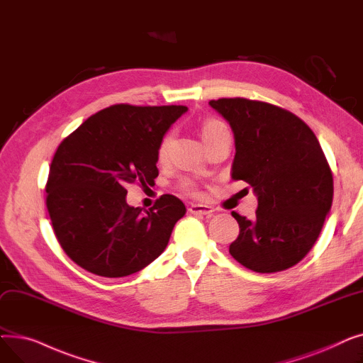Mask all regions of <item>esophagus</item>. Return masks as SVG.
I'll list each match as a JSON object with an SVG mask.
<instances>
[{
	"label": "esophagus",
	"instance_id": "34e87169",
	"mask_svg": "<svg viewBox=\"0 0 363 363\" xmlns=\"http://www.w3.org/2000/svg\"><path fill=\"white\" fill-rule=\"evenodd\" d=\"M188 212L191 215L196 216H212L213 213V208L211 206H206V204H191L188 207Z\"/></svg>",
	"mask_w": 363,
	"mask_h": 363
}]
</instances>
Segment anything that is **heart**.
Here are the masks:
<instances>
[{"label":"heart","mask_w":363,"mask_h":363,"mask_svg":"<svg viewBox=\"0 0 363 363\" xmlns=\"http://www.w3.org/2000/svg\"><path fill=\"white\" fill-rule=\"evenodd\" d=\"M220 129H226V126L222 122H219V121H208V122H206L203 125V128H201V135H203L204 141H207L208 138H212L215 133L219 132ZM170 141H172V135H170V133H166V135L159 143L157 159L160 162H163L166 159V156H167V150H169ZM179 191L186 194V196L196 197V196H199V186H197V184L193 179H182L179 182Z\"/></svg>","instance_id":"heart-1"}]
</instances>
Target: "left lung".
I'll list each match as a JSON object with an SVG mask.
<instances>
[{"label": "left lung", "mask_w": 363, "mask_h": 363, "mask_svg": "<svg viewBox=\"0 0 363 363\" xmlns=\"http://www.w3.org/2000/svg\"><path fill=\"white\" fill-rule=\"evenodd\" d=\"M208 104L234 130L231 178L249 184L259 203L255 219L233 212L240 234L230 253L259 274L289 269L311 252L333 204V172L320 144L282 107L240 97Z\"/></svg>", "instance_id": "obj_1"}]
</instances>
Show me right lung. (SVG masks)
Segmentation results:
<instances>
[{
    "label": "right lung",
    "instance_id": "obj_1",
    "mask_svg": "<svg viewBox=\"0 0 363 363\" xmlns=\"http://www.w3.org/2000/svg\"><path fill=\"white\" fill-rule=\"evenodd\" d=\"M185 106L114 104L67 135L50 164L47 208L57 241L85 271L121 278L157 259L184 203L163 194L147 212L126 203L128 185H155L157 147Z\"/></svg>",
    "mask_w": 363,
    "mask_h": 363
}]
</instances>
